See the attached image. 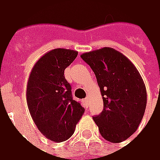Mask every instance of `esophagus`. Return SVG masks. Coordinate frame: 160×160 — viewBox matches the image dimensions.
Segmentation results:
<instances>
[{"instance_id": "34e87169", "label": "esophagus", "mask_w": 160, "mask_h": 160, "mask_svg": "<svg viewBox=\"0 0 160 160\" xmlns=\"http://www.w3.org/2000/svg\"><path fill=\"white\" fill-rule=\"evenodd\" d=\"M84 103H85V107L87 108L88 106H89V98H84Z\"/></svg>"}]
</instances>
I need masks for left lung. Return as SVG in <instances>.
Wrapping results in <instances>:
<instances>
[{"label":"left lung","mask_w":160,"mask_h":160,"mask_svg":"<svg viewBox=\"0 0 160 160\" xmlns=\"http://www.w3.org/2000/svg\"><path fill=\"white\" fill-rule=\"evenodd\" d=\"M92 69L103 98L104 108L93 120L100 135L121 142L138 129L146 108L147 93L137 68L122 52L104 48L81 54Z\"/></svg>","instance_id":"obj_1"}]
</instances>
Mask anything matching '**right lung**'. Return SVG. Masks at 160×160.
Returning a JSON list of instances; mask_svg holds the SVG:
<instances>
[{"label": "right lung", "instance_id": "obj_1", "mask_svg": "<svg viewBox=\"0 0 160 160\" xmlns=\"http://www.w3.org/2000/svg\"><path fill=\"white\" fill-rule=\"evenodd\" d=\"M78 53L64 48L47 52L35 63L28 80L30 113L38 130L53 142L70 138L84 112L81 104L73 99L71 85L64 76Z\"/></svg>", "mask_w": 160, "mask_h": 160}]
</instances>
